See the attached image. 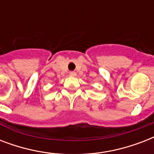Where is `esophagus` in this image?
Returning a JSON list of instances; mask_svg holds the SVG:
<instances>
[{
  "instance_id": "obj_1",
  "label": "esophagus",
  "mask_w": 154,
  "mask_h": 154,
  "mask_svg": "<svg viewBox=\"0 0 154 154\" xmlns=\"http://www.w3.org/2000/svg\"><path fill=\"white\" fill-rule=\"evenodd\" d=\"M76 75H77V73H76V72H69V76H70V77H75Z\"/></svg>"
}]
</instances>
